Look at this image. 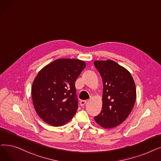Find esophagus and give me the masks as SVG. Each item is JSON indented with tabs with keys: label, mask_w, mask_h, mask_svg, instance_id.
Instances as JSON below:
<instances>
[{
	"label": "esophagus",
	"mask_w": 161,
	"mask_h": 161,
	"mask_svg": "<svg viewBox=\"0 0 161 161\" xmlns=\"http://www.w3.org/2000/svg\"><path fill=\"white\" fill-rule=\"evenodd\" d=\"M86 103H87V101L86 100H81V101H80V105L81 106V107H83L85 105V104H86Z\"/></svg>",
	"instance_id": "obj_1"
}]
</instances>
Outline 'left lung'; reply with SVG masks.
Segmentation results:
<instances>
[{
    "label": "left lung",
    "mask_w": 161,
    "mask_h": 161,
    "mask_svg": "<svg viewBox=\"0 0 161 161\" xmlns=\"http://www.w3.org/2000/svg\"><path fill=\"white\" fill-rule=\"evenodd\" d=\"M94 64L103 83V108L95 120L104 128H114L125 121L134 108L135 82L128 69L113 60H96Z\"/></svg>",
    "instance_id": "1"
}]
</instances>
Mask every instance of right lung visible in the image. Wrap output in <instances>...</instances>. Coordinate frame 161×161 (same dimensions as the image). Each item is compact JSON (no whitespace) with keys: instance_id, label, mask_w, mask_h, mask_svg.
<instances>
[{"instance_id":"obj_1","label":"right lung","mask_w":161,"mask_h":161,"mask_svg":"<svg viewBox=\"0 0 161 161\" xmlns=\"http://www.w3.org/2000/svg\"><path fill=\"white\" fill-rule=\"evenodd\" d=\"M78 59L60 58L42 68L31 87L35 110L46 123L63 125L78 108L75 82L86 67Z\"/></svg>"}]
</instances>
